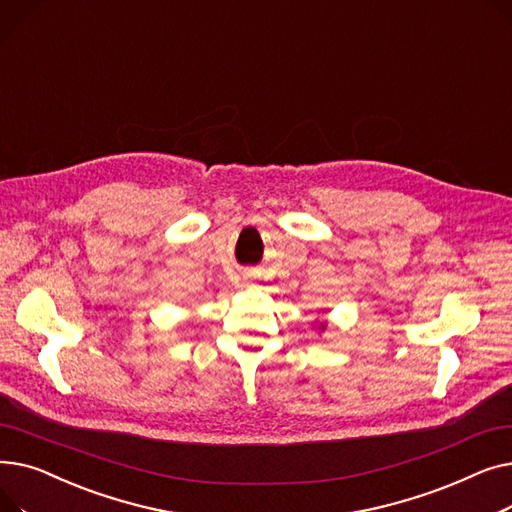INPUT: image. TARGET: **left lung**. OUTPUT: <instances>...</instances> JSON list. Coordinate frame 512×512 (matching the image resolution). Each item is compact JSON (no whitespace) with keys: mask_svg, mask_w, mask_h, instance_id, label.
<instances>
[{"mask_svg":"<svg viewBox=\"0 0 512 512\" xmlns=\"http://www.w3.org/2000/svg\"><path fill=\"white\" fill-rule=\"evenodd\" d=\"M319 328H321V332H324V330H326V324H321Z\"/></svg>","mask_w":512,"mask_h":512,"instance_id":"8db88e82","label":"left lung"}]
</instances>
